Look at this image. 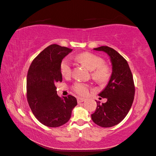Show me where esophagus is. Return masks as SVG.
Masks as SVG:
<instances>
[{"mask_svg":"<svg viewBox=\"0 0 156 156\" xmlns=\"http://www.w3.org/2000/svg\"><path fill=\"white\" fill-rule=\"evenodd\" d=\"M86 101V99L84 98H77V102H78L79 103H82V102H83V101Z\"/></svg>","mask_w":156,"mask_h":156,"instance_id":"obj_1","label":"esophagus"}]
</instances>
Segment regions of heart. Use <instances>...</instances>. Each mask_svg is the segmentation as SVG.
<instances>
[{"label": "heart", "instance_id": "obj_1", "mask_svg": "<svg viewBox=\"0 0 156 156\" xmlns=\"http://www.w3.org/2000/svg\"><path fill=\"white\" fill-rule=\"evenodd\" d=\"M79 62L83 64L90 71H92V77L98 83H107L110 79L111 70L107 64L103 63V60L100 56L89 52H83L75 56ZM60 70L62 75L68 77L72 73V64L70 60L65 58L60 65ZM88 85L83 83H76L73 86L74 91L79 95H85L88 92Z\"/></svg>", "mask_w": 156, "mask_h": 156}]
</instances>
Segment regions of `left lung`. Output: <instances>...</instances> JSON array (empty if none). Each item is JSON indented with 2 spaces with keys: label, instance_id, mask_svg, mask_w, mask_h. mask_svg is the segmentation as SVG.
<instances>
[{
  "label": "left lung",
  "instance_id": "obj_1",
  "mask_svg": "<svg viewBox=\"0 0 156 156\" xmlns=\"http://www.w3.org/2000/svg\"><path fill=\"white\" fill-rule=\"evenodd\" d=\"M94 50L103 51L108 56L112 73L107 86L98 94L107 101H96L97 108L91 115L93 122L103 127L119 124L129 111L135 95V86L131 72L127 61L116 51L107 46Z\"/></svg>",
  "mask_w": 156,
  "mask_h": 156
}]
</instances>
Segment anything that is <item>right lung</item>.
I'll return each instance as SVG.
<instances>
[{
	"label": "right lung",
	"instance_id": "right-lung-1",
	"mask_svg": "<svg viewBox=\"0 0 156 156\" xmlns=\"http://www.w3.org/2000/svg\"><path fill=\"white\" fill-rule=\"evenodd\" d=\"M72 49L53 44L45 48L32 61L27 74V96L36 119L48 127L64 125L70 119L76 98L57 95L56 83L62 81L60 65Z\"/></svg>",
	"mask_w": 156,
	"mask_h": 156
}]
</instances>
